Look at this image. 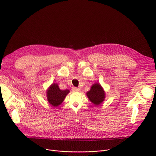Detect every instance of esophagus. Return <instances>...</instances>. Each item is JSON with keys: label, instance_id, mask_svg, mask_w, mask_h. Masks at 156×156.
<instances>
[{"label": "esophagus", "instance_id": "34e87169", "mask_svg": "<svg viewBox=\"0 0 156 156\" xmlns=\"http://www.w3.org/2000/svg\"><path fill=\"white\" fill-rule=\"evenodd\" d=\"M72 91H80V89L76 87H72Z\"/></svg>", "mask_w": 156, "mask_h": 156}]
</instances>
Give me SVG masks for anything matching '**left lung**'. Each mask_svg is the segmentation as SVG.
<instances>
[{
  "mask_svg": "<svg viewBox=\"0 0 156 156\" xmlns=\"http://www.w3.org/2000/svg\"><path fill=\"white\" fill-rule=\"evenodd\" d=\"M86 96L90 101L96 105L102 103L105 98V93L100 83H94L90 90L86 93Z\"/></svg>",
  "mask_w": 156,
  "mask_h": 156,
  "instance_id": "obj_1",
  "label": "left lung"
}]
</instances>
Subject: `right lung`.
<instances>
[{
	"label": "right lung",
	"instance_id": "1",
	"mask_svg": "<svg viewBox=\"0 0 156 156\" xmlns=\"http://www.w3.org/2000/svg\"><path fill=\"white\" fill-rule=\"evenodd\" d=\"M69 93V90H60L58 84L54 83L51 84L46 91L47 99L52 106L57 107L63 102Z\"/></svg>",
	"mask_w": 156,
	"mask_h": 156
}]
</instances>
